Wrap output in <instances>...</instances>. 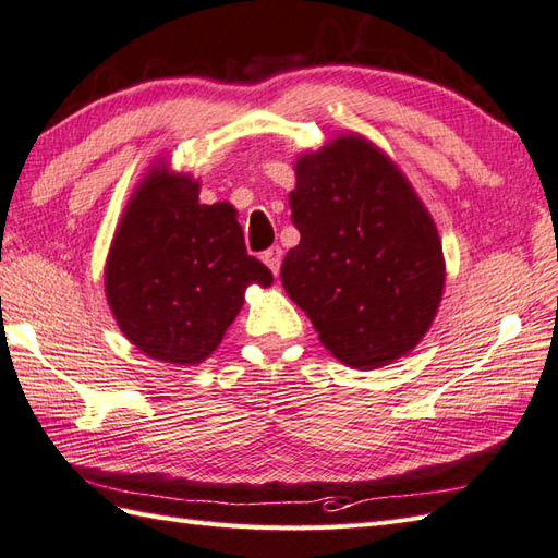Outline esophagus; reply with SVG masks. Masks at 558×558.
<instances>
[{
	"label": "esophagus",
	"instance_id": "obj_1",
	"mask_svg": "<svg viewBox=\"0 0 558 558\" xmlns=\"http://www.w3.org/2000/svg\"><path fill=\"white\" fill-rule=\"evenodd\" d=\"M260 258H264V264L272 270V276H278L280 264H282V248L280 246H270V248H266L264 254H260Z\"/></svg>",
	"mask_w": 558,
	"mask_h": 558
}]
</instances>
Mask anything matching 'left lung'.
Returning a JSON list of instances; mask_svg holds the SVG:
<instances>
[{
	"label": "left lung",
	"instance_id": "obj_1",
	"mask_svg": "<svg viewBox=\"0 0 558 558\" xmlns=\"http://www.w3.org/2000/svg\"><path fill=\"white\" fill-rule=\"evenodd\" d=\"M300 244L280 280L342 364L376 369L432 326L446 268L436 225L410 182L362 136L298 162L290 192Z\"/></svg>",
	"mask_w": 558,
	"mask_h": 558
}]
</instances>
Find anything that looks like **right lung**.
Listing matches in <instances>:
<instances>
[{
  "label": "right lung",
  "instance_id": "right-lung-1",
  "mask_svg": "<svg viewBox=\"0 0 558 558\" xmlns=\"http://www.w3.org/2000/svg\"><path fill=\"white\" fill-rule=\"evenodd\" d=\"M248 282L270 270L246 254L230 204H198L189 177L153 172L126 206L105 268L122 333L148 357L198 364L240 314Z\"/></svg>",
  "mask_w": 558,
  "mask_h": 558
}]
</instances>
